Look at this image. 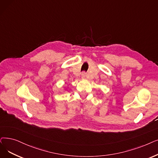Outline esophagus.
Returning a JSON list of instances; mask_svg holds the SVG:
<instances>
[{"label": "esophagus", "mask_w": 158, "mask_h": 158, "mask_svg": "<svg viewBox=\"0 0 158 158\" xmlns=\"http://www.w3.org/2000/svg\"><path fill=\"white\" fill-rule=\"evenodd\" d=\"M85 76H86L85 72H82V73H81V78L83 79V78L85 77Z\"/></svg>", "instance_id": "34e87169"}]
</instances>
